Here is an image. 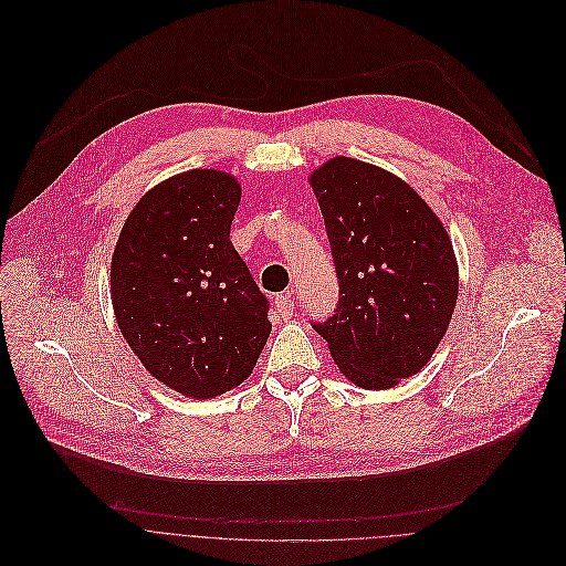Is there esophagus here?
I'll list each match as a JSON object with an SVG mask.
<instances>
[{
	"label": "esophagus",
	"mask_w": 566,
	"mask_h": 566,
	"mask_svg": "<svg viewBox=\"0 0 566 566\" xmlns=\"http://www.w3.org/2000/svg\"><path fill=\"white\" fill-rule=\"evenodd\" d=\"M274 307L279 310V314H281V318H292V314H294V298H292V292H285V294H279L276 298H274Z\"/></svg>",
	"instance_id": "1"
}]
</instances>
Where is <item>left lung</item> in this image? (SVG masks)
<instances>
[{
    "mask_svg": "<svg viewBox=\"0 0 566 566\" xmlns=\"http://www.w3.org/2000/svg\"><path fill=\"white\" fill-rule=\"evenodd\" d=\"M338 279L312 327L346 379L386 390L417 375L453 316L460 270L439 216L399 176L348 156L310 174Z\"/></svg>",
    "mask_w": 566,
    "mask_h": 566,
    "instance_id": "8db88e82",
    "label": "left lung"
}]
</instances>
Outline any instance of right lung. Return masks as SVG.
Masks as SVG:
<instances>
[{
  "label": "right lung",
  "instance_id": "1",
  "mask_svg": "<svg viewBox=\"0 0 566 566\" xmlns=\"http://www.w3.org/2000/svg\"><path fill=\"white\" fill-rule=\"evenodd\" d=\"M239 202L232 174H176L138 200L111 259V303L129 348L191 399L241 386L272 332L268 298L230 241Z\"/></svg>",
  "mask_w": 566,
  "mask_h": 566
}]
</instances>
